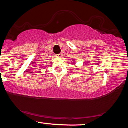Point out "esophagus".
Instances as JSON below:
<instances>
[{"mask_svg": "<svg viewBox=\"0 0 128 128\" xmlns=\"http://www.w3.org/2000/svg\"><path fill=\"white\" fill-rule=\"evenodd\" d=\"M62 54H58V55H56V56L59 57V58H61V57H62Z\"/></svg>", "mask_w": 128, "mask_h": 128, "instance_id": "34e87169", "label": "esophagus"}]
</instances>
